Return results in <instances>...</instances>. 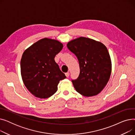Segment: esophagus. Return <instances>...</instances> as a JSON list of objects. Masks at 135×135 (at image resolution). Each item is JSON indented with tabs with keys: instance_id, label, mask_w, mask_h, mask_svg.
<instances>
[{
	"instance_id": "1",
	"label": "esophagus",
	"mask_w": 135,
	"mask_h": 135,
	"mask_svg": "<svg viewBox=\"0 0 135 135\" xmlns=\"http://www.w3.org/2000/svg\"><path fill=\"white\" fill-rule=\"evenodd\" d=\"M65 75H66V76L68 78V77H69V72L66 73H65Z\"/></svg>"
}]
</instances>
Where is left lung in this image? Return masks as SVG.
I'll use <instances>...</instances> for the list:
<instances>
[{"label": "left lung", "mask_w": 135, "mask_h": 135, "mask_svg": "<svg viewBox=\"0 0 135 135\" xmlns=\"http://www.w3.org/2000/svg\"><path fill=\"white\" fill-rule=\"evenodd\" d=\"M67 46L79 63V75L72 80L75 90L86 97L98 95L111 74L112 62L107 48L100 41L83 37L69 41Z\"/></svg>", "instance_id": "obj_1"}]
</instances>
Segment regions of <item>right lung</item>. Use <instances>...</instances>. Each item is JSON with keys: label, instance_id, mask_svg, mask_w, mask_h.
<instances>
[{"label": "right lung", "instance_id": "right-lung-1", "mask_svg": "<svg viewBox=\"0 0 135 135\" xmlns=\"http://www.w3.org/2000/svg\"><path fill=\"white\" fill-rule=\"evenodd\" d=\"M63 48L59 41L41 39L27 48L21 60V74L25 86L34 96L47 98L57 90L60 80L65 79L54 60Z\"/></svg>", "mask_w": 135, "mask_h": 135}]
</instances>
